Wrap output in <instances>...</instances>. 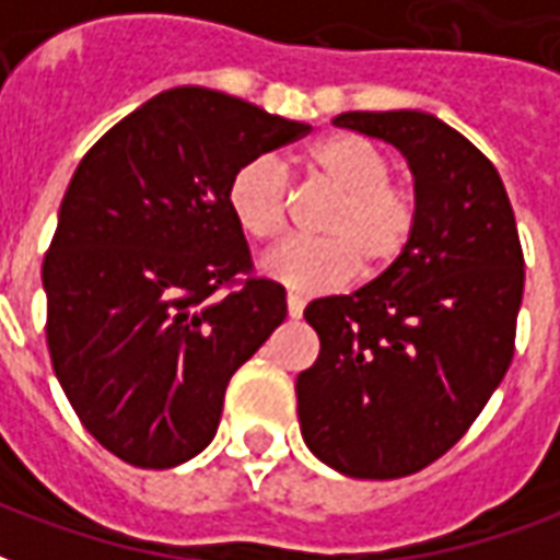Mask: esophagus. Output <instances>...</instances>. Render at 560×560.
I'll use <instances>...</instances> for the list:
<instances>
[{
  "instance_id": "esophagus-1",
  "label": "esophagus",
  "mask_w": 560,
  "mask_h": 560,
  "mask_svg": "<svg viewBox=\"0 0 560 560\" xmlns=\"http://www.w3.org/2000/svg\"><path fill=\"white\" fill-rule=\"evenodd\" d=\"M303 308H305L303 296H300V293H288V315H291L293 320H300V317H303Z\"/></svg>"
}]
</instances>
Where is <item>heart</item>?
<instances>
[{
	"mask_svg": "<svg viewBox=\"0 0 560 560\" xmlns=\"http://www.w3.org/2000/svg\"><path fill=\"white\" fill-rule=\"evenodd\" d=\"M308 176L339 191L317 221L320 240H293L264 257L260 269L293 291L339 288L357 267L381 276L399 260L420 221L411 185L389 179L387 152L360 135H327L305 149ZM228 207L240 231L255 243H272L288 224V176L272 159L245 161L228 185Z\"/></svg>",
	"mask_w": 560,
	"mask_h": 560,
	"instance_id": "b5f03b06",
	"label": "heart"
}]
</instances>
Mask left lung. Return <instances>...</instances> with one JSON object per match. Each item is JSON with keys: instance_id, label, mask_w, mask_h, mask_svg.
Returning <instances> with one entry per match:
<instances>
[{"instance_id": "8db88e82", "label": "left lung", "mask_w": 560, "mask_h": 560, "mask_svg": "<svg viewBox=\"0 0 560 560\" xmlns=\"http://www.w3.org/2000/svg\"><path fill=\"white\" fill-rule=\"evenodd\" d=\"M408 159L420 221L375 281L305 308L320 353L296 377L308 450L357 480H396L468 432L516 351L525 257L494 164L420 110L332 119Z\"/></svg>"}]
</instances>
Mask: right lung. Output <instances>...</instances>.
<instances>
[{"mask_svg":"<svg viewBox=\"0 0 560 560\" xmlns=\"http://www.w3.org/2000/svg\"><path fill=\"white\" fill-rule=\"evenodd\" d=\"M308 126L224 92L140 104L83 155L44 255L47 348L86 432L135 468L215 438L233 372L288 315L228 207L245 161Z\"/></svg>","mask_w":560,"mask_h":560,"instance_id":"1","label":"right lung"}]
</instances>
